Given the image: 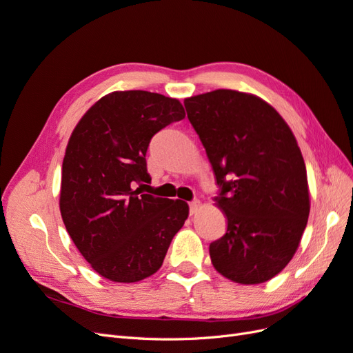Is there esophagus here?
Here are the masks:
<instances>
[{
	"instance_id": "34e87169",
	"label": "esophagus",
	"mask_w": 353,
	"mask_h": 353,
	"mask_svg": "<svg viewBox=\"0 0 353 353\" xmlns=\"http://www.w3.org/2000/svg\"><path fill=\"white\" fill-rule=\"evenodd\" d=\"M199 208H200V201L197 199L193 200V201H190V213H191V215H194V213L199 210Z\"/></svg>"
}]
</instances>
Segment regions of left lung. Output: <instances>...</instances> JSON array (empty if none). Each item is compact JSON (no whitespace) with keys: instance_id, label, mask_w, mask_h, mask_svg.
<instances>
[{"instance_id":"obj_1","label":"left lung","mask_w":353,"mask_h":353,"mask_svg":"<svg viewBox=\"0 0 353 353\" xmlns=\"http://www.w3.org/2000/svg\"><path fill=\"white\" fill-rule=\"evenodd\" d=\"M215 174L227 232L210 243L215 270L239 284L280 274L309 216L305 160L272 105L253 94L215 90L184 100Z\"/></svg>"}]
</instances>
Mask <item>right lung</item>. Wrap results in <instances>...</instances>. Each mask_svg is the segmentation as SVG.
<instances>
[{
	"mask_svg": "<svg viewBox=\"0 0 353 353\" xmlns=\"http://www.w3.org/2000/svg\"><path fill=\"white\" fill-rule=\"evenodd\" d=\"M184 117L176 99L114 91L74 126L63 159L60 212L74 245L104 279L137 283L153 275L188 218L185 201L133 190L152 179L145 154L153 135Z\"/></svg>",
	"mask_w": 353,
	"mask_h": 353,
	"instance_id": "1",
	"label": "right lung"
}]
</instances>
